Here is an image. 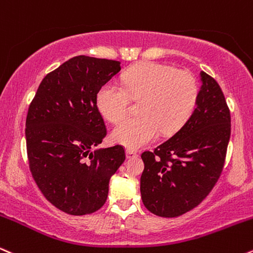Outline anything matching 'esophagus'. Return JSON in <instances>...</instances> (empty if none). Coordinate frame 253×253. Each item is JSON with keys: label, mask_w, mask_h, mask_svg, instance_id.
Segmentation results:
<instances>
[{"label": "esophagus", "mask_w": 253, "mask_h": 253, "mask_svg": "<svg viewBox=\"0 0 253 253\" xmlns=\"http://www.w3.org/2000/svg\"><path fill=\"white\" fill-rule=\"evenodd\" d=\"M137 155H138V154L136 153V151L130 150V149L126 150V159H132V157H136Z\"/></svg>", "instance_id": "34e87169"}]
</instances>
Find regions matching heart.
<instances>
[{"label":"heart","instance_id":"obj_1","mask_svg":"<svg viewBox=\"0 0 253 253\" xmlns=\"http://www.w3.org/2000/svg\"><path fill=\"white\" fill-rule=\"evenodd\" d=\"M123 86L108 83L99 88L96 103L111 123L125 117L131 99L141 100L137 118L121 122L112 141L129 149H139L159 136L180 130L191 118L199 98L198 80L188 71L159 62H143L126 71Z\"/></svg>","mask_w":253,"mask_h":253}]
</instances>
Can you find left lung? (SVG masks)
<instances>
[{
  "label": "left lung",
  "mask_w": 253,
  "mask_h": 253,
  "mask_svg": "<svg viewBox=\"0 0 253 253\" xmlns=\"http://www.w3.org/2000/svg\"><path fill=\"white\" fill-rule=\"evenodd\" d=\"M197 108L187 123L154 151L142 153V201L148 211L175 218L195 209L220 177L231 136V115L220 86L201 72Z\"/></svg>",
  "instance_id": "left-lung-1"
}]
</instances>
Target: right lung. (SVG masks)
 I'll use <instances>...</instances> for the list:
<instances>
[{"instance_id": "1", "label": "right lung", "mask_w": 253, "mask_h": 253, "mask_svg": "<svg viewBox=\"0 0 253 253\" xmlns=\"http://www.w3.org/2000/svg\"><path fill=\"white\" fill-rule=\"evenodd\" d=\"M120 64L74 56L44 77L29 104L26 144L32 176L43 197L67 214L99 210L110 179L126 160L120 144L91 151L106 136L97 93L120 72Z\"/></svg>"}]
</instances>
